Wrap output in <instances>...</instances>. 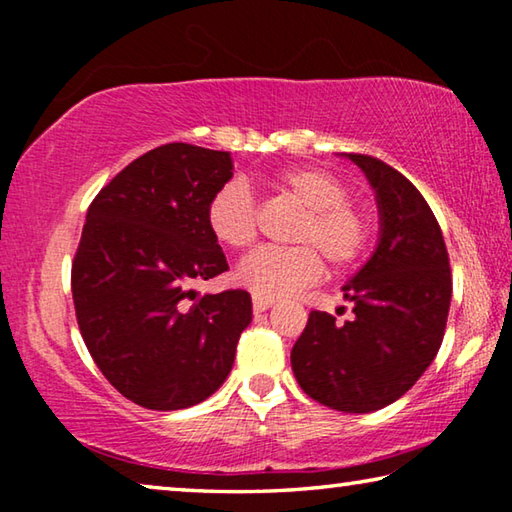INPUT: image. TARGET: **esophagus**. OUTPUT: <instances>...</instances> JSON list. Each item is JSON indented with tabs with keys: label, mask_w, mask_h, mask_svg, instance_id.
Masks as SVG:
<instances>
[{
	"label": "esophagus",
	"mask_w": 512,
	"mask_h": 512,
	"mask_svg": "<svg viewBox=\"0 0 512 512\" xmlns=\"http://www.w3.org/2000/svg\"><path fill=\"white\" fill-rule=\"evenodd\" d=\"M275 305V300L273 298H262V296H253V309L257 311H266L268 307H273Z\"/></svg>",
	"instance_id": "1"
}]
</instances>
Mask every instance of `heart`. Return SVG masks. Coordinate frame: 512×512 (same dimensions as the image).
Listing matches in <instances>:
<instances>
[{"label": "heart", "instance_id": "b5f03b06", "mask_svg": "<svg viewBox=\"0 0 512 512\" xmlns=\"http://www.w3.org/2000/svg\"><path fill=\"white\" fill-rule=\"evenodd\" d=\"M273 185L302 207L291 230V248H257L241 259L237 282L255 296L280 298L316 282L327 264L343 271L366 255L372 223L339 176L320 167H287L273 176ZM210 235L228 248H246L257 237V205L241 180L219 187L205 210Z\"/></svg>", "mask_w": 512, "mask_h": 512}]
</instances>
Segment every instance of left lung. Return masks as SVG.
I'll return each mask as SVG.
<instances>
[{
	"label": "left lung",
	"instance_id": "8db88e82",
	"mask_svg": "<svg viewBox=\"0 0 512 512\" xmlns=\"http://www.w3.org/2000/svg\"><path fill=\"white\" fill-rule=\"evenodd\" d=\"M345 158L375 189L379 241L343 287L354 316L336 325L327 311H311L291 350V368L311 400L345 413H370L400 400L436 359L452 271L436 216L411 180L372 155Z\"/></svg>",
	"mask_w": 512,
	"mask_h": 512
}]
</instances>
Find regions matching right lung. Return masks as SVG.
Returning <instances> with one entry per match:
<instances>
[{"mask_svg":"<svg viewBox=\"0 0 512 512\" xmlns=\"http://www.w3.org/2000/svg\"><path fill=\"white\" fill-rule=\"evenodd\" d=\"M230 178L228 151L173 142L121 169L88 207L72 264L76 320L103 377L144 409L207 400L253 320L248 291L192 289L228 271L205 210Z\"/></svg>","mask_w":512,"mask_h":512,"instance_id":"1","label":"right lung"}]
</instances>
